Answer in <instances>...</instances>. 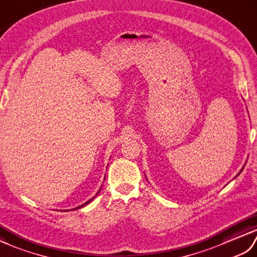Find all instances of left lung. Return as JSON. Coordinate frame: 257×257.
<instances>
[{
  "label": "left lung",
  "instance_id": "obj_1",
  "mask_svg": "<svg viewBox=\"0 0 257 257\" xmlns=\"http://www.w3.org/2000/svg\"><path fill=\"white\" fill-rule=\"evenodd\" d=\"M241 172H242V170H241Z\"/></svg>",
  "mask_w": 257,
  "mask_h": 257
}]
</instances>
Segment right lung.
I'll use <instances>...</instances> for the list:
<instances>
[{
    "label": "right lung",
    "instance_id": "right-lung-1",
    "mask_svg": "<svg viewBox=\"0 0 257 257\" xmlns=\"http://www.w3.org/2000/svg\"><path fill=\"white\" fill-rule=\"evenodd\" d=\"M92 199H93V198H92ZM92 199H90V200H89V201H87V202H85V203L81 204V206H79L78 208H75V209H79V208H82V207H84V206H85V204H88L89 202H91V201H92ZM75 209H72V210H75Z\"/></svg>",
    "mask_w": 257,
    "mask_h": 257
}]
</instances>
